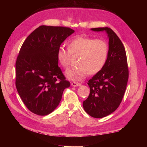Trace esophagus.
<instances>
[{"instance_id": "34e87169", "label": "esophagus", "mask_w": 147, "mask_h": 147, "mask_svg": "<svg viewBox=\"0 0 147 147\" xmlns=\"http://www.w3.org/2000/svg\"><path fill=\"white\" fill-rule=\"evenodd\" d=\"M71 85H72V86H81L82 84H81V83L74 82L71 83Z\"/></svg>"}]
</instances>
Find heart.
Returning <instances> with one entry per match:
<instances>
[{
  "label": "heart",
  "instance_id": "obj_1",
  "mask_svg": "<svg viewBox=\"0 0 147 147\" xmlns=\"http://www.w3.org/2000/svg\"><path fill=\"white\" fill-rule=\"evenodd\" d=\"M71 55H78L77 69H69L65 75L70 80L82 81L88 75L98 73L105 65L109 55V45L104 40L80 36L68 43V50L60 47L56 57L59 64L67 68Z\"/></svg>",
  "mask_w": 147,
  "mask_h": 147
}]
</instances>
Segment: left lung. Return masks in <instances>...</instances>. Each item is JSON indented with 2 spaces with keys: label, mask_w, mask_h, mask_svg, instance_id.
<instances>
[{
  "label": "left lung",
  "mask_w": 147,
  "mask_h": 147,
  "mask_svg": "<svg viewBox=\"0 0 147 147\" xmlns=\"http://www.w3.org/2000/svg\"><path fill=\"white\" fill-rule=\"evenodd\" d=\"M105 31L109 38V55L104 67L88 81L90 93L83 101L85 112L101 118L115 112L121 104L129 78L126 53L121 40L109 28H92Z\"/></svg>",
  "instance_id": "8db88e82"
}]
</instances>
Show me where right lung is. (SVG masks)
I'll list each match as a JSON object with an SVG mask.
<instances>
[{
	"instance_id": "add662e5",
	"label": "right lung",
	"mask_w": 147,
	"mask_h": 147,
	"mask_svg": "<svg viewBox=\"0 0 147 147\" xmlns=\"http://www.w3.org/2000/svg\"><path fill=\"white\" fill-rule=\"evenodd\" d=\"M74 30L63 26H40L26 38L16 61V87L31 112L51 113L70 82L58 66L57 51Z\"/></svg>"
}]
</instances>
